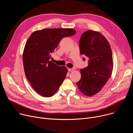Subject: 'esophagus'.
<instances>
[{"mask_svg": "<svg viewBox=\"0 0 133 133\" xmlns=\"http://www.w3.org/2000/svg\"><path fill=\"white\" fill-rule=\"evenodd\" d=\"M75 70V68H68V71L69 72H71V71H73Z\"/></svg>", "mask_w": 133, "mask_h": 133, "instance_id": "obj_1", "label": "esophagus"}]
</instances>
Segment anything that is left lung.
I'll list each match as a JSON object with an SVG mask.
<instances>
[{
    "mask_svg": "<svg viewBox=\"0 0 133 133\" xmlns=\"http://www.w3.org/2000/svg\"><path fill=\"white\" fill-rule=\"evenodd\" d=\"M81 55L87 57L88 66L81 69V78L77 83L80 91L87 96L98 93L111 75L112 55L109 43L100 32L87 30L79 41ZM83 61H85L84 58Z\"/></svg>",
    "mask_w": 133,
    "mask_h": 133,
    "instance_id": "1",
    "label": "left lung"
}]
</instances>
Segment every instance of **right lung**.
Here are the masks:
<instances>
[{
  "instance_id": "right-lung-1",
  "label": "right lung",
  "mask_w": 133,
  "mask_h": 133,
  "mask_svg": "<svg viewBox=\"0 0 133 133\" xmlns=\"http://www.w3.org/2000/svg\"><path fill=\"white\" fill-rule=\"evenodd\" d=\"M75 33L71 28H48L34 31L28 39L23 55L25 74L41 95L52 96L66 78L67 68L50 61L51 55L64 37Z\"/></svg>"
}]
</instances>
